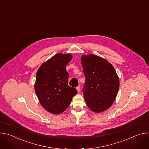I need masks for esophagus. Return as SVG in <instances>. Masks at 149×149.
<instances>
[{
  "instance_id": "obj_1",
  "label": "esophagus",
  "mask_w": 149,
  "mask_h": 149,
  "mask_svg": "<svg viewBox=\"0 0 149 149\" xmlns=\"http://www.w3.org/2000/svg\"><path fill=\"white\" fill-rule=\"evenodd\" d=\"M76 89H77V90L78 93H79V92L80 91V87H79V86H78V87L76 88Z\"/></svg>"
}]
</instances>
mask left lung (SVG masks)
I'll use <instances>...</instances> for the list:
<instances>
[{
	"instance_id": "obj_1",
	"label": "left lung",
	"mask_w": 149,
	"mask_h": 149,
	"mask_svg": "<svg viewBox=\"0 0 149 149\" xmlns=\"http://www.w3.org/2000/svg\"><path fill=\"white\" fill-rule=\"evenodd\" d=\"M81 63L86 78L82 92L87 106L97 113L107 110L114 102L120 86L114 68L106 59L92 54L82 55Z\"/></svg>"
}]
</instances>
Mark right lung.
I'll list each match as a JSON object with an SVG mask.
<instances>
[{
  "mask_svg": "<svg viewBox=\"0 0 149 149\" xmlns=\"http://www.w3.org/2000/svg\"><path fill=\"white\" fill-rule=\"evenodd\" d=\"M72 58L70 54H57L42 63L36 72V94L42 107L51 113L64 111L77 94L68 84L66 66Z\"/></svg>",
  "mask_w": 149,
  "mask_h": 149,
  "instance_id": "obj_1",
  "label": "right lung"
}]
</instances>
